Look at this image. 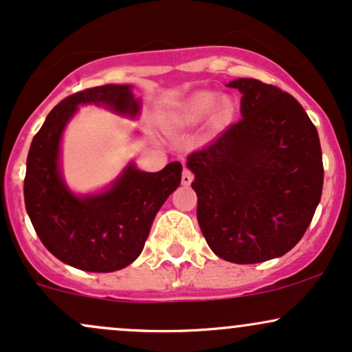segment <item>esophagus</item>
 I'll list each match as a JSON object with an SVG mask.
<instances>
[{
	"instance_id": "esophagus-1",
	"label": "esophagus",
	"mask_w": 352,
	"mask_h": 352,
	"mask_svg": "<svg viewBox=\"0 0 352 352\" xmlns=\"http://www.w3.org/2000/svg\"><path fill=\"white\" fill-rule=\"evenodd\" d=\"M193 180V173L188 170V168H184V172H182V185H190Z\"/></svg>"
}]
</instances>
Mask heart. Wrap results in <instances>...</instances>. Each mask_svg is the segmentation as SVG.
<instances>
[{
    "label": "heart",
    "mask_w": 352,
    "mask_h": 352,
    "mask_svg": "<svg viewBox=\"0 0 352 352\" xmlns=\"http://www.w3.org/2000/svg\"><path fill=\"white\" fill-rule=\"evenodd\" d=\"M213 109L218 122H225L232 116V102L228 99L218 100L213 92H197L180 107L175 122L179 125H195L212 114Z\"/></svg>",
    "instance_id": "b5f03b06"
}]
</instances>
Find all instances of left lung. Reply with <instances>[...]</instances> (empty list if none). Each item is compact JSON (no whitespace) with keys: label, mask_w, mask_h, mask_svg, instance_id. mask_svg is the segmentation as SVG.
I'll use <instances>...</instances> for the list:
<instances>
[{"label":"left lung","mask_w":352,"mask_h":352,"mask_svg":"<svg viewBox=\"0 0 352 352\" xmlns=\"http://www.w3.org/2000/svg\"><path fill=\"white\" fill-rule=\"evenodd\" d=\"M241 117L188 155L197 220L212 252L238 265L288 253L321 200L322 153L301 104L280 87L236 79Z\"/></svg>","instance_id":"obj_1"}]
</instances>
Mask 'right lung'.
Instances as JSON below:
<instances>
[{
  "label": "right lung",
  "mask_w": 352,
  "mask_h": 352,
  "mask_svg": "<svg viewBox=\"0 0 352 352\" xmlns=\"http://www.w3.org/2000/svg\"><path fill=\"white\" fill-rule=\"evenodd\" d=\"M132 86L91 87L69 96L47 114L31 142L24 177V204L39 240L63 263L84 272L122 270L142 253L157 212L180 185L182 164L140 172L129 164L111 188L78 197L64 184L59 145L80 104L104 106L135 117L140 100Z\"/></svg>",
  "instance_id": "right-lung-1"
}]
</instances>
